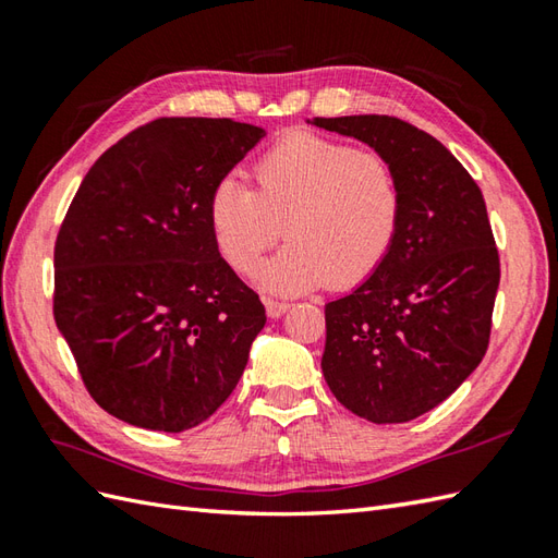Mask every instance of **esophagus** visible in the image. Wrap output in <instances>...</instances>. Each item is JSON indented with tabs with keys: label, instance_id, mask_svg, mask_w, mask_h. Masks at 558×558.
<instances>
[{
	"label": "esophagus",
	"instance_id": "obj_1",
	"mask_svg": "<svg viewBox=\"0 0 558 558\" xmlns=\"http://www.w3.org/2000/svg\"><path fill=\"white\" fill-rule=\"evenodd\" d=\"M264 304H266V314L270 318H280L282 314L290 310V304L288 302H280V300H266Z\"/></svg>",
	"mask_w": 558,
	"mask_h": 558
}]
</instances>
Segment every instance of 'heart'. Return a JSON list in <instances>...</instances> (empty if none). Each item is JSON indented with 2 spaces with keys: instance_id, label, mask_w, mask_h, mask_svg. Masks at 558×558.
<instances>
[{
  "instance_id": "heart-1",
  "label": "heart",
  "mask_w": 558,
  "mask_h": 558,
  "mask_svg": "<svg viewBox=\"0 0 558 558\" xmlns=\"http://www.w3.org/2000/svg\"><path fill=\"white\" fill-rule=\"evenodd\" d=\"M254 189L225 180L208 218L225 260L254 272L286 225L288 244L258 270V288L300 294L352 288L384 264L398 234L402 192L381 153L292 134L254 165Z\"/></svg>"
}]
</instances>
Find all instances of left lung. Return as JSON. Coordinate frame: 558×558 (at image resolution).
I'll list each match as a JSON object with an SVG mask.
<instances>
[{
  "instance_id": "left-lung-1",
  "label": "left lung",
  "mask_w": 558,
  "mask_h": 558,
  "mask_svg": "<svg viewBox=\"0 0 558 558\" xmlns=\"http://www.w3.org/2000/svg\"><path fill=\"white\" fill-rule=\"evenodd\" d=\"M393 165V246L360 288L326 304L322 369L357 417L400 424L434 410L489 345L501 266L477 182L441 141L398 117H314Z\"/></svg>"
}]
</instances>
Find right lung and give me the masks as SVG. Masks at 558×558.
<instances>
[{"label": "right lung", "instance_id": "obj_1", "mask_svg": "<svg viewBox=\"0 0 558 558\" xmlns=\"http://www.w3.org/2000/svg\"><path fill=\"white\" fill-rule=\"evenodd\" d=\"M264 136L232 120L162 117L83 177L54 244V322L112 417L186 432L242 378L266 310L220 256L208 206Z\"/></svg>", "mask_w": 558, "mask_h": 558}]
</instances>
